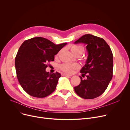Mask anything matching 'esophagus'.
<instances>
[{
  "mask_svg": "<svg viewBox=\"0 0 130 130\" xmlns=\"http://www.w3.org/2000/svg\"><path fill=\"white\" fill-rule=\"evenodd\" d=\"M63 76H72V75H70V74H67L66 73H64L62 74Z\"/></svg>",
  "mask_w": 130,
  "mask_h": 130,
  "instance_id": "1",
  "label": "esophagus"
}]
</instances>
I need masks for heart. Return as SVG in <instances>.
Returning <instances> with one entry per match:
<instances>
[{
    "label": "heart",
    "mask_w": 130,
    "mask_h": 130,
    "mask_svg": "<svg viewBox=\"0 0 130 130\" xmlns=\"http://www.w3.org/2000/svg\"><path fill=\"white\" fill-rule=\"evenodd\" d=\"M70 50L71 52L75 55L76 56L77 55L82 54L84 48L82 46L74 45L71 47ZM79 68L80 65L78 63H65L60 65V69L64 72L68 73H72L75 70L78 69Z\"/></svg>",
    "instance_id": "obj_1"
}]
</instances>
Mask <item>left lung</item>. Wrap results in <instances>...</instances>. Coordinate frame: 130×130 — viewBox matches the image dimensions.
Returning <instances> with one entry per match:
<instances>
[{"label":"left lung","instance_id":"obj_1","mask_svg":"<svg viewBox=\"0 0 130 130\" xmlns=\"http://www.w3.org/2000/svg\"><path fill=\"white\" fill-rule=\"evenodd\" d=\"M84 43L88 56L85 65L80 71L82 77L74 91L80 98L93 99L99 97L106 90L113 76V56L110 46L102 38L86 34L74 42Z\"/></svg>","mask_w":130,"mask_h":130}]
</instances>
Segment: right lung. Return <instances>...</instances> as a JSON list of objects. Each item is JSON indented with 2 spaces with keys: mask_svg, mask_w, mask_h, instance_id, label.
Segmentation results:
<instances>
[{
  "mask_svg": "<svg viewBox=\"0 0 130 130\" xmlns=\"http://www.w3.org/2000/svg\"><path fill=\"white\" fill-rule=\"evenodd\" d=\"M66 44L56 45L40 37L23 42L17 52L15 64L19 83L27 93L43 98L55 90L61 75L57 72H47L46 63L54 61L55 55Z\"/></svg>",
  "mask_w": 130,
  "mask_h": 130,
  "instance_id": "obj_1",
  "label": "right lung"
}]
</instances>
